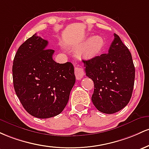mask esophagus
<instances>
[{
	"label": "esophagus",
	"instance_id": "1",
	"mask_svg": "<svg viewBox=\"0 0 149 149\" xmlns=\"http://www.w3.org/2000/svg\"><path fill=\"white\" fill-rule=\"evenodd\" d=\"M74 74L76 76L77 79H81L84 74V71L83 68L80 65H76L74 68Z\"/></svg>",
	"mask_w": 149,
	"mask_h": 149
}]
</instances>
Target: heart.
Instances as JSON below:
<instances>
[{
	"instance_id": "obj_1",
	"label": "heart",
	"mask_w": 149,
	"mask_h": 149,
	"mask_svg": "<svg viewBox=\"0 0 149 149\" xmlns=\"http://www.w3.org/2000/svg\"><path fill=\"white\" fill-rule=\"evenodd\" d=\"M103 45H104V41L103 38L99 36H93L88 41L85 49V53L88 55L98 53V51H101Z\"/></svg>"
}]
</instances>
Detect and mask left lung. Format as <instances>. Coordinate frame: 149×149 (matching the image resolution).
I'll return each mask as SVG.
<instances>
[{"mask_svg": "<svg viewBox=\"0 0 149 149\" xmlns=\"http://www.w3.org/2000/svg\"><path fill=\"white\" fill-rule=\"evenodd\" d=\"M108 53L83 61L94 84L91 101L100 112L113 114L125 108L132 94L135 68L130 51L114 34Z\"/></svg>", "mask_w": 149, "mask_h": 149, "instance_id": "8db88e82", "label": "left lung"}]
</instances>
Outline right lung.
Instances as JSON below:
<instances>
[{"mask_svg": "<svg viewBox=\"0 0 149 149\" xmlns=\"http://www.w3.org/2000/svg\"><path fill=\"white\" fill-rule=\"evenodd\" d=\"M48 41L35 34L17 51L13 65V84L22 105L38 118H49L65 108L75 83L74 66L53 59Z\"/></svg>", "mask_w": 149, "mask_h": 149, "instance_id": "right-lung-1", "label": "right lung"}]
</instances>
